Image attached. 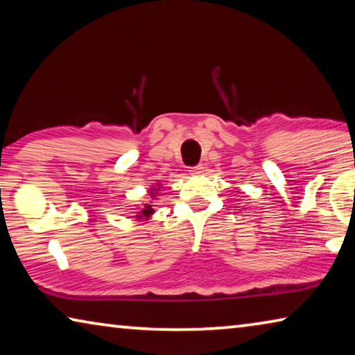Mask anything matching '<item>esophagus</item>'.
<instances>
[{"label":"esophagus","instance_id":"esophagus-1","mask_svg":"<svg viewBox=\"0 0 355 355\" xmlns=\"http://www.w3.org/2000/svg\"><path fill=\"white\" fill-rule=\"evenodd\" d=\"M202 172H203V164H197V166L191 167V169H189L191 175H200Z\"/></svg>","mask_w":355,"mask_h":355}]
</instances>
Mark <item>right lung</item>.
<instances>
[{"mask_svg":"<svg viewBox=\"0 0 355 355\" xmlns=\"http://www.w3.org/2000/svg\"><path fill=\"white\" fill-rule=\"evenodd\" d=\"M156 192H158V189H152L150 191V194H152V197H155ZM150 214H153V208L152 205H148V203H144V208L141 209V213L137 214V219H148Z\"/></svg>","mask_w":355,"mask_h":355,"instance_id":"right-lung-1","label":"right lung"}]
</instances>
